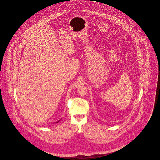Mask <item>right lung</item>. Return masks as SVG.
I'll list each match as a JSON object with an SVG mask.
<instances>
[{
    "label": "right lung",
    "instance_id": "obj_1",
    "mask_svg": "<svg viewBox=\"0 0 160 160\" xmlns=\"http://www.w3.org/2000/svg\"><path fill=\"white\" fill-rule=\"evenodd\" d=\"M60 121V120H59V121H57V122H56V123H57V122H59V121Z\"/></svg>",
    "mask_w": 160,
    "mask_h": 160
}]
</instances>
